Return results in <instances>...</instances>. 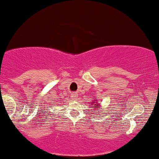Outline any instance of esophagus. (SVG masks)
<instances>
[{"label":"esophagus","instance_id":"1","mask_svg":"<svg viewBox=\"0 0 159 159\" xmlns=\"http://www.w3.org/2000/svg\"><path fill=\"white\" fill-rule=\"evenodd\" d=\"M72 99H73V101H77L78 99H79V98H78V95L76 94V93L72 94Z\"/></svg>","mask_w":159,"mask_h":159}]
</instances>
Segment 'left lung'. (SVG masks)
Instances as JSON below:
<instances>
[{"mask_svg": "<svg viewBox=\"0 0 159 159\" xmlns=\"http://www.w3.org/2000/svg\"><path fill=\"white\" fill-rule=\"evenodd\" d=\"M93 102H93V106H95V108H97V109H99V105H96V101H93Z\"/></svg>", "mask_w": 159, "mask_h": 159, "instance_id": "left-lung-1", "label": "left lung"}]
</instances>
